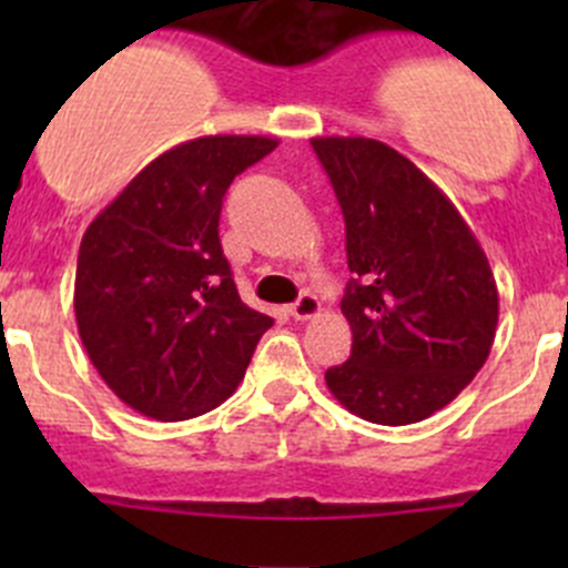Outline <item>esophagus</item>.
<instances>
[{"label": "esophagus", "instance_id": "1", "mask_svg": "<svg viewBox=\"0 0 568 568\" xmlns=\"http://www.w3.org/2000/svg\"><path fill=\"white\" fill-rule=\"evenodd\" d=\"M318 311H321V305H318V300H316V296H313V294H302L300 300H296L294 305L288 307V313H291V316H294L296 321L313 318Z\"/></svg>", "mask_w": 568, "mask_h": 568}]
</instances>
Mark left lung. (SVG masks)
<instances>
[{
	"mask_svg": "<svg viewBox=\"0 0 568 568\" xmlns=\"http://www.w3.org/2000/svg\"><path fill=\"white\" fill-rule=\"evenodd\" d=\"M311 142L341 203L354 274L341 302L352 357L326 371V387L363 420H426L489 357L495 274L456 205L409 159L368 136Z\"/></svg>",
	"mask_w": 568,
	"mask_h": 568,
	"instance_id": "obj_1",
	"label": "left lung"
}]
</instances>
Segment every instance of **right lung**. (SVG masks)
<instances>
[{
  "label": "right lung",
  "instance_id": "1",
  "mask_svg": "<svg viewBox=\"0 0 568 568\" xmlns=\"http://www.w3.org/2000/svg\"><path fill=\"white\" fill-rule=\"evenodd\" d=\"M274 136H197L153 159L90 222L73 311L90 363L123 404L173 423L244 379L274 324L239 296L222 255V197Z\"/></svg>",
  "mask_w": 568,
  "mask_h": 568
}]
</instances>
